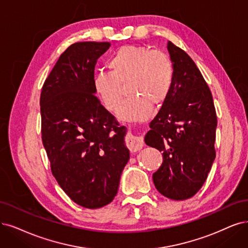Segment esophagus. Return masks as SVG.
<instances>
[{"label": "esophagus", "mask_w": 248, "mask_h": 248, "mask_svg": "<svg viewBox=\"0 0 248 248\" xmlns=\"http://www.w3.org/2000/svg\"><path fill=\"white\" fill-rule=\"evenodd\" d=\"M143 145H144V143H143L142 137L130 135L126 138V146L132 152L141 150L143 148Z\"/></svg>", "instance_id": "esophagus-1"}]
</instances>
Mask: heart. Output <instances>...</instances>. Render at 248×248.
Here are the masks:
<instances>
[{
	"label": "heart",
	"instance_id": "obj_1",
	"mask_svg": "<svg viewBox=\"0 0 248 248\" xmlns=\"http://www.w3.org/2000/svg\"><path fill=\"white\" fill-rule=\"evenodd\" d=\"M108 67L110 72L96 75L94 90L104 107L115 112L124 99L122 85L129 82V94L133 96L119 109L117 115L122 121H144L151 114L152 103L160 104L169 96L173 66L161 51H151L143 46H123L109 59Z\"/></svg>",
	"mask_w": 248,
	"mask_h": 248
}]
</instances>
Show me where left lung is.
<instances>
[{
    "instance_id": "8db88e82",
    "label": "left lung",
    "mask_w": 248,
    "mask_h": 248,
    "mask_svg": "<svg viewBox=\"0 0 248 248\" xmlns=\"http://www.w3.org/2000/svg\"><path fill=\"white\" fill-rule=\"evenodd\" d=\"M168 51L172 85L145 143L162 152L155 187L170 199L184 200L197 193L212 169L217 122L212 93L194 61L170 41Z\"/></svg>"
}]
</instances>
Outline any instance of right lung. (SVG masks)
I'll list each match as a JSON object with an SVG mask.
<instances>
[{
    "mask_svg": "<svg viewBox=\"0 0 248 248\" xmlns=\"http://www.w3.org/2000/svg\"><path fill=\"white\" fill-rule=\"evenodd\" d=\"M110 43L79 42L64 51L40 99L42 140L53 176L72 201L95 209L111 202L130 159L125 126L95 96L94 71Z\"/></svg>",
    "mask_w": 248,
    "mask_h": 248,
    "instance_id": "add662e5",
    "label": "right lung"
}]
</instances>
